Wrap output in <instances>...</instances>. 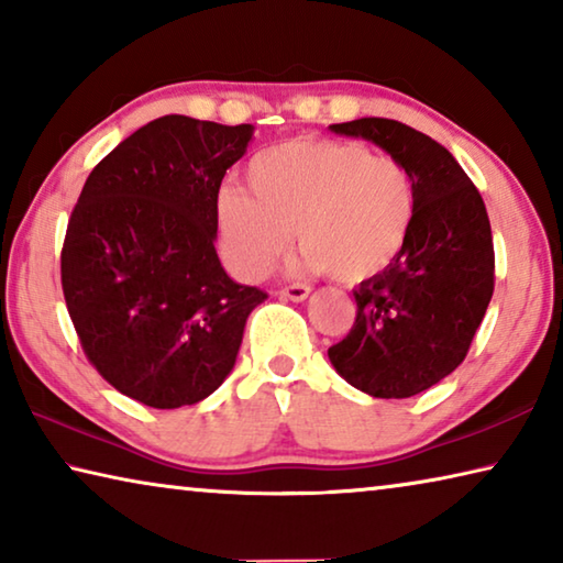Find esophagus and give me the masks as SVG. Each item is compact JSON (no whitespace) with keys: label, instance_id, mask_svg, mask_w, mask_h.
Returning <instances> with one entry per match:
<instances>
[{"label":"esophagus","instance_id":"obj_1","mask_svg":"<svg viewBox=\"0 0 563 563\" xmlns=\"http://www.w3.org/2000/svg\"><path fill=\"white\" fill-rule=\"evenodd\" d=\"M280 298H288V300H295L300 302L310 295V285H302V283H292V285H285V288L278 290Z\"/></svg>","mask_w":563,"mask_h":563}]
</instances>
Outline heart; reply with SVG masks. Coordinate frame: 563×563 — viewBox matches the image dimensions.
<instances>
[{
	"instance_id": "b5f03b06",
	"label": "heart",
	"mask_w": 563,
	"mask_h": 563,
	"mask_svg": "<svg viewBox=\"0 0 563 563\" xmlns=\"http://www.w3.org/2000/svg\"><path fill=\"white\" fill-rule=\"evenodd\" d=\"M247 186L216 198L225 258L251 280L278 265L296 225L302 265L357 285L402 255L417 216L412 170L360 141L298 136L247 161Z\"/></svg>"
}]
</instances>
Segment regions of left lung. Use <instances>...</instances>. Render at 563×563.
<instances>
[{"label": "left lung", "instance_id": "left-lung-1", "mask_svg": "<svg viewBox=\"0 0 563 563\" xmlns=\"http://www.w3.org/2000/svg\"><path fill=\"white\" fill-rule=\"evenodd\" d=\"M405 161L417 216L389 271L355 290L357 316L328 350L352 387L383 399L424 393L462 365L494 292V243L479 190L442 144L395 119L332 123Z\"/></svg>", "mask_w": 563, "mask_h": 563}]
</instances>
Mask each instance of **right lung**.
I'll return each mask as SVG.
<instances>
[{
  "mask_svg": "<svg viewBox=\"0 0 563 563\" xmlns=\"http://www.w3.org/2000/svg\"><path fill=\"white\" fill-rule=\"evenodd\" d=\"M251 123L168 113L103 156L62 247V290L97 373L156 409L196 405L235 365L245 320L268 292L228 278L216 198Z\"/></svg>",
  "mask_w": 563,
  "mask_h": 563,
  "instance_id": "right-lung-1",
  "label": "right lung"
}]
</instances>
